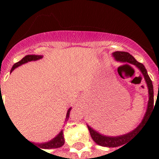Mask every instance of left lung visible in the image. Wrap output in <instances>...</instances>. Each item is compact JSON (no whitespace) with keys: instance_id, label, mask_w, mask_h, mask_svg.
<instances>
[{"instance_id":"8db88e82","label":"left lung","mask_w":159,"mask_h":159,"mask_svg":"<svg viewBox=\"0 0 159 159\" xmlns=\"http://www.w3.org/2000/svg\"><path fill=\"white\" fill-rule=\"evenodd\" d=\"M112 55L114 56V58L117 61H121V62H128L136 66L138 69L140 70L142 75L144 76V78L146 80V83L147 84V88H148V93H149V100H148V105H147V112L144 116L143 119L141 121V123L139 124V126L137 127L136 129H134L133 131H131L129 133L123 134V135H120V136H106L103 134H100V133H98L97 131L93 129L91 127L88 125L89 130L90 132V135L92 137V139L93 141L97 143L100 146L102 147H120L122 145H124V143H127V141L132 138V137L140 130V129L144 127V124L147 123V120L149 119V117H151V113L154 109V97H153V86H152V80L148 76L147 71L143 64L138 62L136 59L134 58L133 56L131 55L130 53L127 52H114L112 53Z\"/></svg>"}]
</instances>
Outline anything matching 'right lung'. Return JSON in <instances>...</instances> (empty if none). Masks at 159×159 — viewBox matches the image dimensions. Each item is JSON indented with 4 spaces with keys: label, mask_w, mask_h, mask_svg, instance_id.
Wrapping results in <instances>:
<instances>
[{
    "label": "right lung",
    "mask_w": 159,
    "mask_h": 159,
    "mask_svg": "<svg viewBox=\"0 0 159 159\" xmlns=\"http://www.w3.org/2000/svg\"><path fill=\"white\" fill-rule=\"evenodd\" d=\"M42 55H26L25 57H24L19 62H17L16 64L13 65V66L12 67V69H11V72H12L13 70L17 68L18 66H21L23 64H25V63L29 62V61H35V60H37V59H42ZM1 86V85H0ZM1 90V89H0ZM3 102V100H2V93H1L0 95V104ZM4 105V104H3ZM71 110V108H70L68 111H67V113H66V121L68 120L70 116V111ZM30 143H32V142H30ZM65 143V139H64V134H63V131L61 130L60 131V133L55 137V138H53L52 140H50L48 142H45V143H41V144H35V145H37V146H39L42 149H52V148H59V147H62L63 145ZM39 148V147H38Z\"/></svg>",
    "instance_id": "right-lung-1"
}]
</instances>
